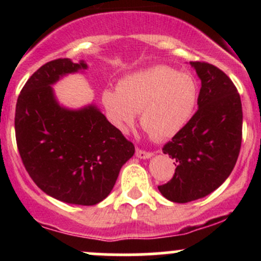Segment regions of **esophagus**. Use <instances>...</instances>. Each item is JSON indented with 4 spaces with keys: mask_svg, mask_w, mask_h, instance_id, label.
I'll list each match as a JSON object with an SVG mask.
<instances>
[{
    "mask_svg": "<svg viewBox=\"0 0 261 261\" xmlns=\"http://www.w3.org/2000/svg\"><path fill=\"white\" fill-rule=\"evenodd\" d=\"M135 154H136V156L140 158V159H147V158L151 156L152 152L145 151V150H143V149H140V147H138V149H136Z\"/></svg>",
    "mask_w": 261,
    "mask_h": 261,
    "instance_id": "34e87169",
    "label": "esophagus"
}]
</instances>
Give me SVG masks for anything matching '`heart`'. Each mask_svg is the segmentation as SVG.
<instances>
[{
	"label": "heart",
	"instance_id": "b5f03b06",
	"mask_svg": "<svg viewBox=\"0 0 261 261\" xmlns=\"http://www.w3.org/2000/svg\"><path fill=\"white\" fill-rule=\"evenodd\" d=\"M198 97L194 78L165 65L130 74L117 91L106 89L102 103L116 126L130 127L140 111V123L151 138L163 140L178 134L191 118Z\"/></svg>",
	"mask_w": 261,
	"mask_h": 261
}]
</instances>
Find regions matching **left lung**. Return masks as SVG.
I'll return each mask as SVG.
<instances>
[{
    "label": "left lung",
    "instance_id": "obj_1",
    "mask_svg": "<svg viewBox=\"0 0 261 261\" xmlns=\"http://www.w3.org/2000/svg\"><path fill=\"white\" fill-rule=\"evenodd\" d=\"M202 87L198 110L163 146L175 163L168 183L158 187L175 203L203 198L232 172L243 140V106L235 84L221 69L206 62H191Z\"/></svg>",
    "mask_w": 261,
    "mask_h": 261
}]
</instances>
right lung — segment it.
<instances>
[{
	"label": "right lung",
	"mask_w": 261,
	"mask_h": 261,
	"mask_svg": "<svg viewBox=\"0 0 261 261\" xmlns=\"http://www.w3.org/2000/svg\"><path fill=\"white\" fill-rule=\"evenodd\" d=\"M80 69L86 63L68 58L39 68L18 94L15 134L23 167L41 191L93 206L109 196L135 146L93 105L75 111L59 106L51 84Z\"/></svg>",
	"instance_id": "obj_1"
}]
</instances>
